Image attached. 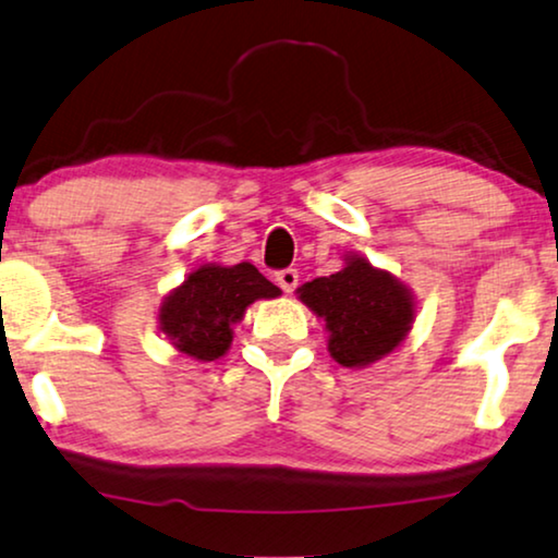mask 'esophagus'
<instances>
[{
    "mask_svg": "<svg viewBox=\"0 0 558 558\" xmlns=\"http://www.w3.org/2000/svg\"><path fill=\"white\" fill-rule=\"evenodd\" d=\"M296 281H300V271H296V269H281V271H277V284L284 289L287 294L294 292Z\"/></svg>",
    "mask_w": 558,
    "mask_h": 558,
    "instance_id": "esophagus-1",
    "label": "esophagus"
}]
</instances>
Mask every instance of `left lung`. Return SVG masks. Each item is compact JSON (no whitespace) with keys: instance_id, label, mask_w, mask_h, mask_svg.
<instances>
[{"instance_id":"8db88e82","label":"left lung","mask_w":558,"mask_h":558,"mask_svg":"<svg viewBox=\"0 0 558 558\" xmlns=\"http://www.w3.org/2000/svg\"><path fill=\"white\" fill-rule=\"evenodd\" d=\"M300 300L325 320L330 356L343 366L387 356L408 336L415 315L408 289L356 256L341 271L300 287Z\"/></svg>"}]
</instances>
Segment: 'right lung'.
Here are the masks:
<instances>
[{"instance_id": "1", "label": "right lung", "mask_w": 558, "mask_h": 558, "mask_svg": "<svg viewBox=\"0 0 558 558\" xmlns=\"http://www.w3.org/2000/svg\"><path fill=\"white\" fill-rule=\"evenodd\" d=\"M281 289L253 264L199 266L184 284L166 296L161 305V330L186 356L215 361L233 341L230 325L238 323L245 307L262 296H279Z\"/></svg>"}]
</instances>
